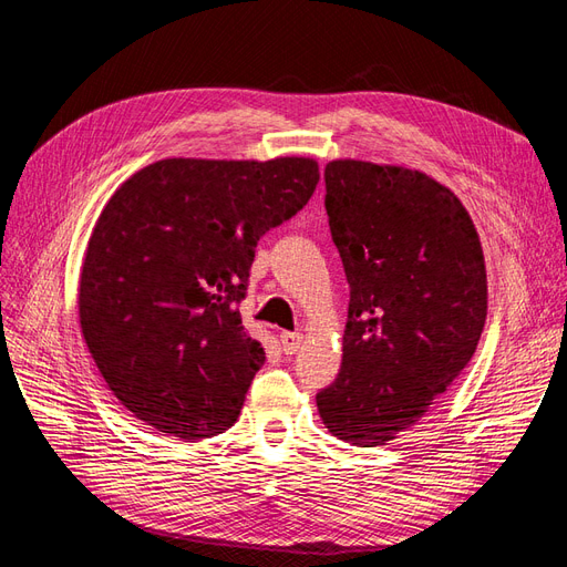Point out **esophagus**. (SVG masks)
Segmentation results:
<instances>
[{
  "instance_id": "1",
  "label": "esophagus",
  "mask_w": 567,
  "mask_h": 567,
  "mask_svg": "<svg viewBox=\"0 0 567 567\" xmlns=\"http://www.w3.org/2000/svg\"><path fill=\"white\" fill-rule=\"evenodd\" d=\"M302 346V336L300 333H290V331H284L281 333V348L286 354H296Z\"/></svg>"
}]
</instances>
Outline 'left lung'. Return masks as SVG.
I'll use <instances>...</instances> for the list:
<instances>
[{
    "instance_id": "obj_1",
    "label": "left lung",
    "mask_w": 567,
    "mask_h": 567,
    "mask_svg": "<svg viewBox=\"0 0 567 567\" xmlns=\"http://www.w3.org/2000/svg\"><path fill=\"white\" fill-rule=\"evenodd\" d=\"M323 179L350 307L342 367L317 406L331 435L375 447L471 362L487 319L485 257L461 200L419 169L331 161Z\"/></svg>"
}]
</instances>
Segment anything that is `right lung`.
Wrapping results in <instances>:
<instances>
[{
	"instance_id": "right-lung-1",
	"label": "right lung",
	"mask_w": 567,
	"mask_h": 567,
	"mask_svg": "<svg viewBox=\"0 0 567 567\" xmlns=\"http://www.w3.org/2000/svg\"><path fill=\"white\" fill-rule=\"evenodd\" d=\"M312 158H165L101 210L80 326L109 390L161 433L203 440L241 414L265 350L238 315L260 236L302 210Z\"/></svg>"
}]
</instances>
